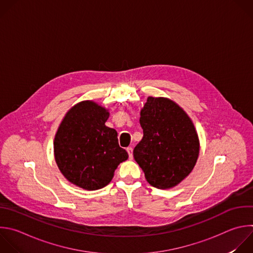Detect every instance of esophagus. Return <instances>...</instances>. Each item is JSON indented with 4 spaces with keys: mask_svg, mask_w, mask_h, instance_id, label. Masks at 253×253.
<instances>
[{
    "mask_svg": "<svg viewBox=\"0 0 253 253\" xmlns=\"http://www.w3.org/2000/svg\"><path fill=\"white\" fill-rule=\"evenodd\" d=\"M127 152L129 154V159L132 160L133 159V148L132 147H128L127 148Z\"/></svg>",
    "mask_w": 253,
    "mask_h": 253,
    "instance_id": "1",
    "label": "esophagus"
}]
</instances>
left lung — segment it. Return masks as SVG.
<instances>
[{
	"label": "left lung",
	"mask_w": 253,
	"mask_h": 253,
	"mask_svg": "<svg viewBox=\"0 0 253 253\" xmlns=\"http://www.w3.org/2000/svg\"><path fill=\"white\" fill-rule=\"evenodd\" d=\"M144 136L133 151L147 182L161 190L172 189L195 168L200 140L186 111L167 97L149 96L140 112Z\"/></svg>",
	"instance_id": "1"
}]
</instances>
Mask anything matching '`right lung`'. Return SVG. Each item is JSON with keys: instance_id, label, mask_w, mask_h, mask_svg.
Wrapping results in <instances>:
<instances>
[{"instance_id": "right-lung-1", "label": "right lung", "mask_w": 253, "mask_h": 253, "mask_svg": "<svg viewBox=\"0 0 253 253\" xmlns=\"http://www.w3.org/2000/svg\"><path fill=\"white\" fill-rule=\"evenodd\" d=\"M109 110L92 100L73 105L64 115L53 140L60 173L86 191L107 186L128 153L119 147L117 131L105 125Z\"/></svg>"}]
</instances>
